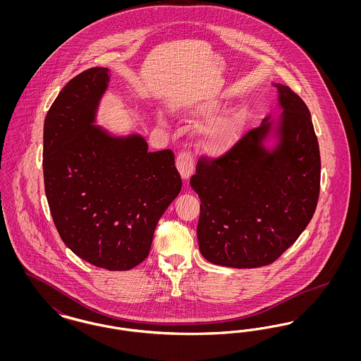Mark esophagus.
Masks as SVG:
<instances>
[{
    "mask_svg": "<svg viewBox=\"0 0 361 361\" xmlns=\"http://www.w3.org/2000/svg\"><path fill=\"white\" fill-rule=\"evenodd\" d=\"M195 164H196V159H195L192 152H187V150L181 152L176 158V166L184 180H188L190 174L193 173Z\"/></svg>",
    "mask_w": 361,
    "mask_h": 361,
    "instance_id": "1",
    "label": "esophagus"
}]
</instances>
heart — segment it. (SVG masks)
<instances>
[{
    "instance_id": "1",
    "label": "heart",
    "mask_w": 361,
    "mask_h": 361,
    "mask_svg": "<svg viewBox=\"0 0 361 361\" xmlns=\"http://www.w3.org/2000/svg\"><path fill=\"white\" fill-rule=\"evenodd\" d=\"M214 109L212 104L206 103L197 106V114L207 115ZM240 123L235 116H224L203 128L204 145L209 152L218 153L228 149L238 137Z\"/></svg>"
}]
</instances>
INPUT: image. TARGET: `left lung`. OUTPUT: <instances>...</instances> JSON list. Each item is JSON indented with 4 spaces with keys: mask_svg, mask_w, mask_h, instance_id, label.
<instances>
[{
    "mask_svg": "<svg viewBox=\"0 0 361 361\" xmlns=\"http://www.w3.org/2000/svg\"><path fill=\"white\" fill-rule=\"evenodd\" d=\"M284 108L274 154L259 142L268 123L224 154L200 157L190 185L200 197L197 240L209 262L257 268L275 262L310 224L319 197L321 155L309 108L277 84Z\"/></svg>",
    "mask_w": 361,
    "mask_h": 361,
    "instance_id": "obj_1",
    "label": "left lung"
}]
</instances>
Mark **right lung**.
Returning <instances> with one entry per match:
<instances>
[{"label":"right lung","mask_w":361,"mask_h":361,"mask_svg":"<svg viewBox=\"0 0 361 361\" xmlns=\"http://www.w3.org/2000/svg\"><path fill=\"white\" fill-rule=\"evenodd\" d=\"M106 68L70 80L43 133L44 189L54 224L73 253L128 271L149 256L155 226L181 190L172 150L150 153L142 137L116 139L92 123Z\"/></svg>","instance_id":"right-lung-1"}]
</instances>
